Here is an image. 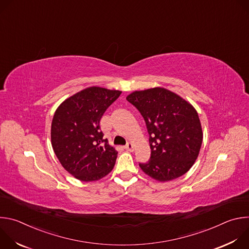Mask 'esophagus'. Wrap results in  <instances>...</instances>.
Listing matches in <instances>:
<instances>
[{"instance_id": "obj_1", "label": "esophagus", "mask_w": 249, "mask_h": 249, "mask_svg": "<svg viewBox=\"0 0 249 249\" xmlns=\"http://www.w3.org/2000/svg\"><path fill=\"white\" fill-rule=\"evenodd\" d=\"M124 148H125L127 151H129V152H133V151H134V145H133L132 143H128Z\"/></svg>"}]
</instances>
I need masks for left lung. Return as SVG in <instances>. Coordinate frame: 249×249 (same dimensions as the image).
Wrapping results in <instances>:
<instances>
[{"instance_id":"1","label":"left lung","mask_w":249,"mask_h":249,"mask_svg":"<svg viewBox=\"0 0 249 249\" xmlns=\"http://www.w3.org/2000/svg\"><path fill=\"white\" fill-rule=\"evenodd\" d=\"M126 99L143 116L151 147V158L139 163L152 178L164 182L185 174L198 158L203 132L193 106L163 88L136 90Z\"/></svg>"}]
</instances>
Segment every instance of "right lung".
<instances>
[{"label":"right lung","instance_id":"obj_1","mask_svg":"<svg viewBox=\"0 0 249 249\" xmlns=\"http://www.w3.org/2000/svg\"><path fill=\"white\" fill-rule=\"evenodd\" d=\"M120 90L85 89L63 101L51 125V144L62 166L77 179L95 181L114 167L117 151L100 131V119Z\"/></svg>","mask_w":249,"mask_h":249}]
</instances>
